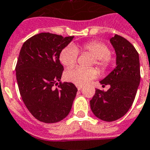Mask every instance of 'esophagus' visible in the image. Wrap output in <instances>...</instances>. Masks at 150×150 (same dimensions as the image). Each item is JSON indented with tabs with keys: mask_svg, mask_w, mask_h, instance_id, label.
<instances>
[{
	"mask_svg": "<svg viewBox=\"0 0 150 150\" xmlns=\"http://www.w3.org/2000/svg\"><path fill=\"white\" fill-rule=\"evenodd\" d=\"M76 87H77V89H78L79 91H81V90L82 89V86H76Z\"/></svg>",
	"mask_w": 150,
	"mask_h": 150,
	"instance_id": "esophagus-1",
	"label": "esophagus"
}]
</instances>
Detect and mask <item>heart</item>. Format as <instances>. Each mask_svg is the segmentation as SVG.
Wrapping results in <instances>:
<instances>
[{"mask_svg": "<svg viewBox=\"0 0 150 150\" xmlns=\"http://www.w3.org/2000/svg\"><path fill=\"white\" fill-rule=\"evenodd\" d=\"M78 52H89L94 56L92 64H95L101 71H105L111 65V52L106 44L102 42H87L79 45H68L62 50L59 53V61L65 67H73L76 63L78 58ZM98 70L94 68L83 69L76 67L68 69L66 72L65 77L67 81L74 83L77 86H83L94 80L98 76Z\"/></svg>", "mask_w": 150, "mask_h": 150, "instance_id": "b5f03b06", "label": "heart"}]
</instances>
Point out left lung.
I'll list each match as a JSON object with an SVG mask.
<instances>
[{
    "label": "left lung",
    "instance_id": "obj_1",
    "mask_svg": "<svg viewBox=\"0 0 150 150\" xmlns=\"http://www.w3.org/2000/svg\"><path fill=\"white\" fill-rule=\"evenodd\" d=\"M116 53V67L100 83L107 91L97 89L90 100L92 112L105 122L118 120L128 112L140 82L139 53L132 43L115 35L110 39Z\"/></svg>",
    "mask_w": 150,
    "mask_h": 150
}]
</instances>
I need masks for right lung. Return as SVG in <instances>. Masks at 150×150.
Segmentation results:
<instances>
[{
    "label": "right lung",
    "instance_id": "1",
    "mask_svg": "<svg viewBox=\"0 0 150 150\" xmlns=\"http://www.w3.org/2000/svg\"><path fill=\"white\" fill-rule=\"evenodd\" d=\"M73 39L42 32L26 40L20 50L15 67L19 92L28 110L40 122H58L71 110L77 88L72 83H61L59 53Z\"/></svg>",
    "mask_w": 150,
    "mask_h": 150
}]
</instances>
